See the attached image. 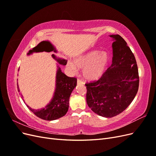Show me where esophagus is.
I'll use <instances>...</instances> for the list:
<instances>
[{"label":"esophagus","instance_id":"esophagus-1","mask_svg":"<svg viewBox=\"0 0 156 156\" xmlns=\"http://www.w3.org/2000/svg\"><path fill=\"white\" fill-rule=\"evenodd\" d=\"M77 84H83L84 83H83V82L81 81V79H77Z\"/></svg>","mask_w":156,"mask_h":156}]
</instances>
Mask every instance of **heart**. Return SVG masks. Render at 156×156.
Here are the masks:
<instances>
[{
  "label": "heart",
  "instance_id": "1",
  "mask_svg": "<svg viewBox=\"0 0 156 156\" xmlns=\"http://www.w3.org/2000/svg\"><path fill=\"white\" fill-rule=\"evenodd\" d=\"M109 60L107 52L92 50L78 56L75 59V63L68 62L67 67L73 73L77 72L78 68L83 69L84 77L88 81H95L105 73Z\"/></svg>",
  "mask_w": 156,
  "mask_h": 156
}]
</instances>
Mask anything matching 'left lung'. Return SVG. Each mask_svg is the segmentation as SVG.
Segmentation results:
<instances>
[{
	"mask_svg": "<svg viewBox=\"0 0 156 156\" xmlns=\"http://www.w3.org/2000/svg\"><path fill=\"white\" fill-rule=\"evenodd\" d=\"M114 40L112 64L97 81L85 84L87 103L91 110L103 117L120 114L137 93L139 77L133 53L119 35H110Z\"/></svg>",
	"mask_w": 156,
	"mask_h": 156,
	"instance_id": "8db88e82",
	"label": "left lung"
}]
</instances>
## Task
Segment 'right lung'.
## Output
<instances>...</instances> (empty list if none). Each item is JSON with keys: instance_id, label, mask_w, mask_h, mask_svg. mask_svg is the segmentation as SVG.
Masks as SVG:
<instances>
[{"instance_id": "obj_1", "label": "right lung", "mask_w": 156, "mask_h": 156, "mask_svg": "<svg viewBox=\"0 0 156 156\" xmlns=\"http://www.w3.org/2000/svg\"><path fill=\"white\" fill-rule=\"evenodd\" d=\"M51 52L54 51L56 53L55 47L48 41H42L41 42L30 50L27 55L37 52ZM52 57L57 62L63 66L66 65L68 60L56 58L55 55H52ZM58 69L56 76V88L53 98L49 104L40 109H34L29 105L27 106L34 114L40 119L45 120H54L64 116L68 111L69 100L71 94L73 90L77 85V79L75 77H69L62 72L60 67L57 66ZM18 92H20L17 84ZM22 96V95H21ZM23 99V96L21 97ZM24 101V100H23Z\"/></svg>"}]
</instances>
